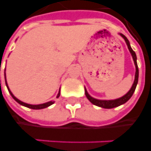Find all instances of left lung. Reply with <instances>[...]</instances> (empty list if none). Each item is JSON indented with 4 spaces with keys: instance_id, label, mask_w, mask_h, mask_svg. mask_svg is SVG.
<instances>
[{
    "instance_id": "1",
    "label": "left lung",
    "mask_w": 151,
    "mask_h": 151,
    "mask_svg": "<svg viewBox=\"0 0 151 151\" xmlns=\"http://www.w3.org/2000/svg\"><path fill=\"white\" fill-rule=\"evenodd\" d=\"M120 36L124 39L125 42L128 45V48H129V51L130 53L132 54V59L134 61V64H135L136 67V73H135V80H134V82L132 84V88H130V90L126 93L125 95H124L123 97L119 98H117V99H115V100H98V99H96V98H93V97H91L90 95L88 93L87 90L86 88H84V90H85V96L87 97V98L89 100L91 103H93L95 106H98L99 107H102V108H106V109H111V108L116 107V106H119L120 105L124 104L125 102L129 101V99L131 98V97L133 94L134 91L136 89V87H137V82H138V75H139V71H138V67H137V55H136L135 52L132 50V49L130 46V43H129V40L127 39V37L123 35V34H119Z\"/></svg>"
}]
</instances>
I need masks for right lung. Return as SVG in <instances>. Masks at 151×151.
Listing matches in <instances>:
<instances>
[{
	"instance_id": "1",
	"label": "right lung",
	"mask_w": 151,
	"mask_h": 151,
	"mask_svg": "<svg viewBox=\"0 0 151 151\" xmlns=\"http://www.w3.org/2000/svg\"><path fill=\"white\" fill-rule=\"evenodd\" d=\"M5 84H6V86H7V88H8V90H9V93H10V95L12 96V98L15 100L18 103H19L20 105H22L23 106H26V107L31 108V109H34V110H40V109H44V108H46L48 106H50L52 104L54 103V101H48V102H45V103H43V104H39V105H32V104H27V103H25V102H23V101H20L19 100L18 98H15L14 94H13L12 93H11V91L9 90V86H8V84H7V81H6V77H5ZM60 96V89H59V92H58V93L57 95V98H58Z\"/></svg>"
}]
</instances>
